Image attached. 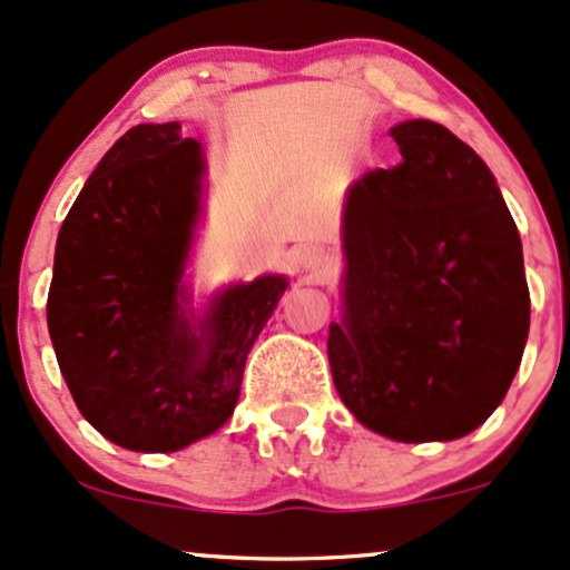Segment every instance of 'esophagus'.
<instances>
[{
  "label": "esophagus",
  "instance_id": "esophagus-1",
  "mask_svg": "<svg viewBox=\"0 0 570 570\" xmlns=\"http://www.w3.org/2000/svg\"><path fill=\"white\" fill-rule=\"evenodd\" d=\"M304 264H309V266H312V264H317V255L306 253V255H304Z\"/></svg>",
  "mask_w": 570,
  "mask_h": 570
}]
</instances>
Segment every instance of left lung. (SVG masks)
Masks as SVG:
<instances>
[{
  "instance_id": "8db88e82",
  "label": "left lung",
  "mask_w": 570,
  "mask_h": 570,
  "mask_svg": "<svg viewBox=\"0 0 570 570\" xmlns=\"http://www.w3.org/2000/svg\"><path fill=\"white\" fill-rule=\"evenodd\" d=\"M350 188L344 317L328 361L350 412L395 441H450L495 412L530 325L522 242L482 158L433 120Z\"/></svg>"
}]
</instances>
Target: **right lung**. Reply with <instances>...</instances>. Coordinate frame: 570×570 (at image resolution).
Listing matches in <instances>:
<instances>
[{"label":"right lung","instance_id":"1","mask_svg":"<svg viewBox=\"0 0 570 570\" xmlns=\"http://www.w3.org/2000/svg\"><path fill=\"white\" fill-rule=\"evenodd\" d=\"M202 145L139 124L105 153L63 220L48 291L56 361L82 417L134 452H175L232 417L255 336L285 293L258 277L185 317Z\"/></svg>","mask_w":570,"mask_h":570}]
</instances>
